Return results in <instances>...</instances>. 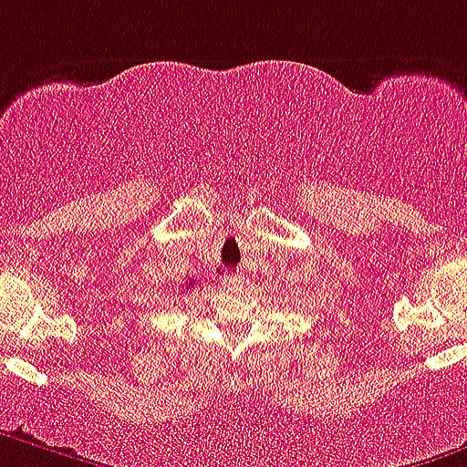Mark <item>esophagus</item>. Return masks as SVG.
<instances>
[{
    "label": "esophagus",
    "instance_id": "34e87169",
    "mask_svg": "<svg viewBox=\"0 0 467 467\" xmlns=\"http://www.w3.org/2000/svg\"><path fill=\"white\" fill-rule=\"evenodd\" d=\"M221 284L228 285V288H233V285H237L239 281H237V276H233V275H223V276H221Z\"/></svg>",
    "mask_w": 467,
    "mask_h": 467
}]
</instances>
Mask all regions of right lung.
I'll return each mask as SVG.
<instances>
[{"label": "right lung", "mask_w": 467, "mask_h": 467, "mask_svg": "<svg viewBox=\"0 0 467 467\" xmlns=\"http://www.w3.org/2000/svg\"><path fill=\"white\" fill-rule=\"evenodd\" d=\"M191 285H192V281H188V285H186V288H191Z\"/></svg>", "instance_id": "obj_1"}]
</instances>
